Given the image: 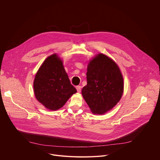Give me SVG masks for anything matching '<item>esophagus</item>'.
Here are the masks:
<instances>
[{"label": "esophagus", "mask_w": 160, "mask_h": 160, "mask_svg": "<svg viewBox=\"0 0 160 160\" xmlns=\"http://www.w3.org/2000/svg\"><path fill=\"white\" fill-rule=\"evenodd\" d=\"M81 89H82V87L81 86H77V92H81Z\"/></svg>", "instance_id": "obj_1"}]
</instances>
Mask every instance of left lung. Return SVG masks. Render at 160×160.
I'll use <instances>...</instances> for the list:
<instances>
[{"label": "left lung", "instance_id": "1", "mask_svg": "<svg viewBox=\"0 0 160 160\" xmlns=\"http://www.w3.org/2000/svg\"><path fill=\"white\" fill-rule=\"evenodd\" d=\"M83 99L94 114L103 115L115 107L123 92V79L117 63L103 54L90 61Z\"/></svg>", "mask_w": 160, "mask_h": 160}]
</instances>
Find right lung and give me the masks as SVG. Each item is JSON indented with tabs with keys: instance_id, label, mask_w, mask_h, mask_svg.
<instances>
[{
	"instance_id": "right-lung-1",
	"label": "right lung",
	"mask_w": 160,
	"mask_h": 160,
	"mask_svg": "<svg viewBox=\"0 0 160 160\" xmlns=\"http://www.w3.org/2000/svg\"><path fill=\"white\" fill-rule=\"evenodd\" d=\"M35 96L47 109L56 111L77 92L64 70L62 61L56 54L46 58L36 73Z\"/></svg>"
}]
</instances>
